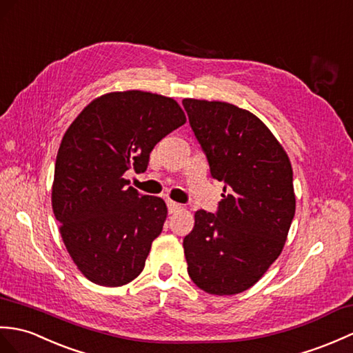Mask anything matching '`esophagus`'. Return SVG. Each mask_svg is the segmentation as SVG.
<instances>
[{"label": "esophagus", "instance_id": "34e87169", "mask_svg": "<svg viewBox=\"0 0 353 353\" xmlns=\"http://www.w3.org/2000/svg\"><path fill=\"white\" fill-rule=\"evenodd\" d=\"M167 206H168V212H170V214H174V212L182 209V204H179V203L173 201V200H168V201H167Z\"/></svg>", "mask_w": 353, "mask_h": 353}]
</instances>
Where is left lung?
Returning <instances> with one entry per match:
<instances>
[{
    "label": "left lung",
    "instance_id": "8db88e82",
    "mask_svg": "<svg viewBox=\"0 0 353 353\" xmlns=\"http://www.w3.org/2000/svg\"><path fill=\"white\" fill-rule=\"evenodd\" d=\"M210 173L225 183L216 215L195 212L185 236L188 274L210 294L250 289L280 256L296 209L288 153L252 112L219 101L183 99Z\"/></svg>",
    "mask_w": 353,
    "mask_h": 353
}]
</instances>
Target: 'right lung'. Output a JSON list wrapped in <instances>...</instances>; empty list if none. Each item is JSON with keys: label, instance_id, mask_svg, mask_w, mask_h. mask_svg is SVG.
<instances>
[{"label": "right lung", "instance_id": "right-lung-1", "mask_svg": "<svg viewBox=\"0 0 353 353\" xmlns=\"http://www.w3.org/2000/svg\"><path fill=\"white\" fill-rule=\"evenodd\" d=\"M186 123L173 99L128 90L96 97L72 121L55 161L52 210L64 247L87 280L120 288L143 272L167 219L161 196L128 186L161 139Z\"/></svg>", "mask_w": 353, "mask_h": 353}]
</instances>
